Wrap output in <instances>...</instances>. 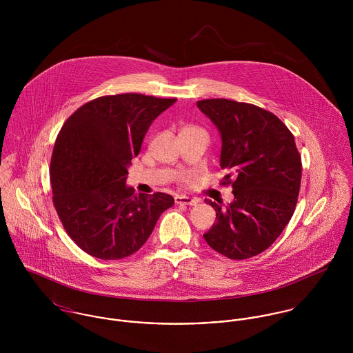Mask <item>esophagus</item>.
I'll use <instances>...</instances> for the list:
<instances>
[{
    "label": "esophagus",
    "mask_w": 353,
    "mask_h": 353,
    "mask_svg": "<svg viewBox=\"0 0 353 353\" xmlns=\"http://www.w3.org/2000/svg\"><path fill=\"white\" fill-rule=\"evenodd\" d=\"M175 202L179 203V205H196L199 201L196 199H192V197H188V196H176Z\"/></svg>",
    "instance_id": "esophagus-1"
}]
</instances>
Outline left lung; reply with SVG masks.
<instances>
[{"label":"left lung","mask_w":353,"mask_h":353,"mask_svg":"<svg viewBox=\"0 0 353 353\" xmlns=\"http://www.w3.org/2000/svg\"><path fill=\"white\" fill-rule=\"evenodd\" d=\"M197 105L220 133V167L234 194L227 205L208 201L217 220L203 239L231 259H246L273 245L290 223L301 189V154L288 128L261 107L228 99Z\"/></svg>","instance_id":"8db88e82"}]
</instances>
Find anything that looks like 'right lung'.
Masks as SVG:
<instances>
[{"label":"right lung","mask_w":353,"mask_h":353,"mask_svg":"<svg viewBox=\"0 0 353 353\" xmlns=\"http://www.w3.org/2000/svg\"><path fill=\"white\" fill-rule=\"evenodd\" d=\"M175 101L140 94L101 97L63 123L51 154L52 202L81 250L99 259L129 256L172 206L165 193L136 196L126 178L152 122Z\"/></svg>","instance_id":"1"}]
</instances>
